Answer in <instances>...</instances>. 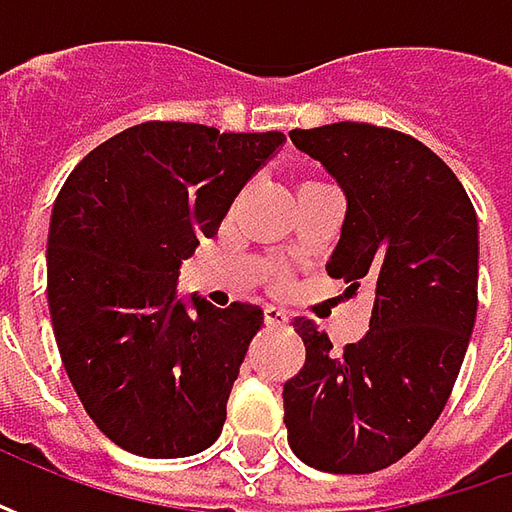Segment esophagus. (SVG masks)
Returning a JSON list of instances; mask_svg holds the SVG:
<instances>
[{
	"label": "esophagus",
	"mask_w": 512,
	"mask_h": 512,
	"mask_svg": "<svg viewBox=\"0 0 512 512\" xmlns=\"http://www.w3.org/2000/svg\"><path fill=\"white\" fill-rule=\"evenodd\" d=\"M265 322H267V325H285L287 313H285V310H282V307L267 305L265 307Z\"/></svg>",
	"instance_id": "34e87169"
}]
</instances>
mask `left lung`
Masks as SVG:
<instances>
[{"instance_id":"obj_1","label":"left lung","mask_w":512,"mask_h":512,"mask_svg":"<svg viewBox=\"0 0 512 512\" xmlns=\"http://www.w3.org/2000/svg\"><path fill=\"white\" fill-rule=\"evenodd\" d=\"M347 199L327 273L370 287L362 342L333 353L296 319L307 359L285 384L290 450L325 473H376L422 442L456 384L479 307V222L462 182L419 139L364 122L290 130Z\"/></svg>"}]
</instances>
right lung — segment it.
Here are the masks:
<instances>
[{
    "label": "right lung",
    "instance_id": "add662e5",
    "mask_svg": "<svg viewBox=\"0 0 512 512\" xmlns=\"http://www.w3.org/2000/svg\"><path fill=\"white\" fill-rule=\"evenodd\" d=\"M285 133L142 122L93 148L56 196L48 307L68 379L122 450L182 459L219 439L262 307L179 299V265L216 236Z\"/></svg>",
    "mask_w": 512,
    "mask_h": 512
}]
</instances>
